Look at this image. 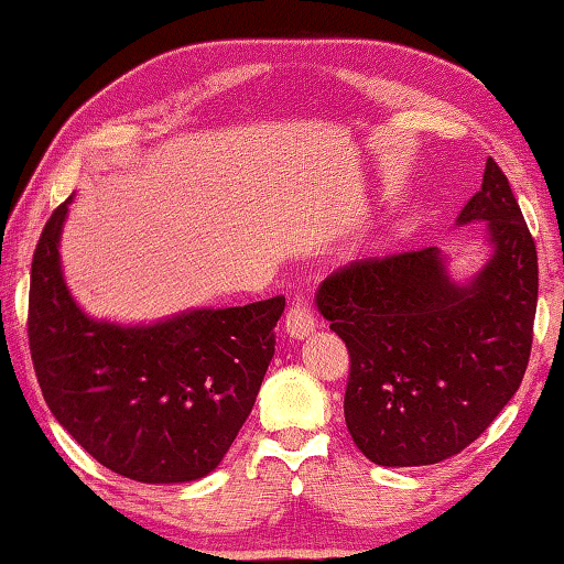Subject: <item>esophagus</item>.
<instances>
[{
	"label": "esophagus",
	"mask_w": 564,
	"mask_h": 564,
	"mask_svg": "<svg viewBox=\"0 0 564 564\" xmlns=\"http://www.w3.org/2000/svg\"><path fill=\"white\" fill-rule=\"evenodd\" d=\"M285 330H289L291 337H305L315 330V311L308 295H293L289 313H285Z\"/></svg>",
	"instance_id": "1"
}]
</instances>
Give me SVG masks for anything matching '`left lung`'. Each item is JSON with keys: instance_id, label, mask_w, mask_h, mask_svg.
I'll list each match as a JSON object with an SVG mask.
<instances>
[{"instance_id": "8db88e82", "label": "left lung", "mask_w": 564, "mask_h": 564, "mask_svg": "<svg viewBox=\"0 0 564 564\" xmlns=\"http://www.w3.org/2000/svg\"><path fill=\"white\" fill-rule=\"evenodd\" d=\"M488 221L494 259L468 285L446 279L434 247L372 256L333 271L317 308L350 352L345 424L377 466H429L486 432L528 370L538 308V251L488 158L458 214Z\"/></svg>"}]
</instances>
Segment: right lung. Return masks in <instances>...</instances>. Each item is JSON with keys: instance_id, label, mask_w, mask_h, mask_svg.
Here are the masks:
<instances>
[{"instance_id": "obj_1", "label": "right lung", "mask_w": 564, "mask_h": 564, "mask_svg": "<svg viewBox=\"0 0 564 564\" xmlns=\"http://www.w3.org/2000/svg\"><path fill=\"white\" fill-rule=\"evenodd\" d=\"M68 204L41 231L29 285V350L51 414L126 478L184 484L207 476L251 414L285 299L192 311L148 327L90 321L61 279Z\"/></svg>"}]
</instances>
